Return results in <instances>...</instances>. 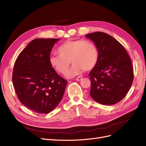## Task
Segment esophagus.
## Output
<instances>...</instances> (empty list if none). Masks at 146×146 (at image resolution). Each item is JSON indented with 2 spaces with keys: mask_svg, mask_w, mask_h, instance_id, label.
Returning <instances> with one entry per match:
<instances>
[{
  "mask_svg": "<svg viewBox=\"0 0 146 146\" xmlns=\"http://www.w3.org/2000/svg\"><path fill=\"white\" fill-rule=\"evenodd\" d=\"M82 78H83V77H81V76H78V77H77L76 78V80L77 81H80V80H82Z\"/></svg>",
  "mask_w": 146,
  "mask_h": 146,
  "instance_id": "esophagus-1",
  "label": "esophagus"
}]
</instances>
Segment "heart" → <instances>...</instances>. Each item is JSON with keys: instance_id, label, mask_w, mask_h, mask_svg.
I'll return each mask as SVG.
<instances>
[{"instance_id": "heart-1", "label": "heart", "mask_w": 146, "mask_h": 146, "mask_svg": "<svg viewBox=\"0 0 146 146\" xmlns=\"http://www.w3.org/2000/svg\"><path fill=\"white\" fill-rule=\"evenodd\" d=\"M56 51L58 55L54 54L49 57L50 64L56 72L64 74L71 62L73 66L67 73L68 77L77 76L83 70H92L98 62V48L90 41H66L61 44Z\"/></svg>"}]
</instances>
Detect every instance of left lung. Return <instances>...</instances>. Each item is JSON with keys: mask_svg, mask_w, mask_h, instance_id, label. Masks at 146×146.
I'll return each mask as SVG.
<instances>
[{"mask_svg": "<svg viewBox=\"0 0 146 146\" xmlns=\"http://www.w3.org/2000/svg\"><path fill=\"white\" fill-rule=\"evenodd\" d=\"M99 50V60L89 76L90 95L104 105L118 103L129 92L133 80V68L127 50L108 34L97 32L86 35Z\"/></svg>", "mask_w": 146, "mask_h": 146, "instance_id": "left-lung-1", "label": "left lung"}]
</instances>
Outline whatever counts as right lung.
<instances>
[{
	"mask_svg": "<svg viewBox=\"0 0 146 146\" xmlns=\"http://www.w3.org/2000/svg\"><path fill=\"white\" fill-rule=\"evenodd\" d=\"M60 39H35L17 56L12 80L18 99L38 113H50L63 98L67 81L49 63L50 54Z\"/></svg>",
	"mask_w": 146,
	"mask_h": 146,
	"instance_id": "add662e5",
	"label": "right lung"
}]
</instances>
